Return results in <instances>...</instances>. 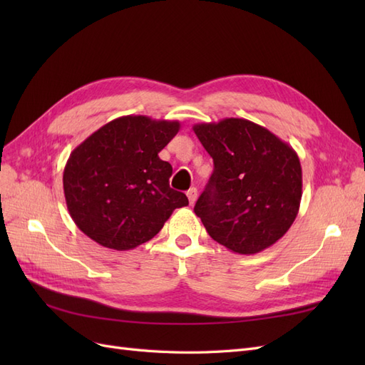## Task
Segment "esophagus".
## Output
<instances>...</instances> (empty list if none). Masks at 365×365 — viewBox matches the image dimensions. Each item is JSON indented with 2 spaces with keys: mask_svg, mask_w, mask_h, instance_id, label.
I'll use <instances>...</instances> for the list:
<instances>
[{
  "mask_svg": "<svg viewBox=\"0 0 365 365\" xmlns=\"http://www.w3.org/2000/svg\"><path fill=\"white\" fill-rule=\"evenodd\" d=\"M187 197H189L190 205H193L196 202V200H197V189H196V187H192L190 190H187Z\"/></svg>",
  "mask_w": 365,
  "mask_h": 365,
  "instance_id": "1",
  "label": "esophagus"
}]
</instances>
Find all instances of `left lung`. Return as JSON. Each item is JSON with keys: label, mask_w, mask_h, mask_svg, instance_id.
<instances>
[{"label": "left lung", "mask_w": 365, "mask_h": 365, "mask_svg": "<svg viewBox=\"0 0 365 365\" xmlns=\"http://www.w3.org/2000/svg\"><path fill=\"white\" fill-rule=\"evenodd\" d=\"M193 130L215 164L195 205L207 233L237 254H256L275 244L300 208L297 152L245 118L197 123Z\"/></svg>", "instance_id": "8db88e82"}]
</instances>
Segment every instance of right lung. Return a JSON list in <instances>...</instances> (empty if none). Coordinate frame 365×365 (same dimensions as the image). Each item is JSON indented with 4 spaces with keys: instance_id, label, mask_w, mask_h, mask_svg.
I'll list each match as a JSON object with an SVG mask.
<instances>
[{
    "instance_id": "right-lung-1",
    "label": "right lung",
    "mask_w": 365,
    "mask_h": 365,
    "mask_svg": "<svg viewBox=\"0 0 365 365\" xmlns=\"http://www.w3.org/2000/svg\"><path fill=\"white\" fill-rule=\"evenodd\" d=\"M178 130L176 120L125 115L71 152L63 193L82 233L106 248L132 250L158 235L175 208L189 205L170 189L172 165L158 157Z\"/></svg>"
}]
</instances>
